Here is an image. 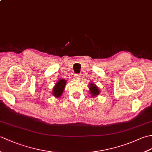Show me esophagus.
I'll return each instance as SVG.
<instances>
[{"mask_svg": "<svg viewBox=\"0 0 152 152\" xmlns=\"http://www.w3.org/2000/svg\"><path fill=\"white\" fill-rule=\"evenodd\" d=\"M80 76H81V74H75V78H76V79H80Z\"/></svg>", "mask_w": 152, "mask_h": 152, "instance_id": "esophagus-1", "label": "esophagus"}]
</instances>
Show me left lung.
Here are the masks:
<instances>
[{
	"label": "left lung",
	"instance_id": "8db88e82",
	"mask_svg": "<svg viewBox=\"0 0 152 152\" xmlns=\"http://www.w3.org/2000/svg\"><path fill=\"white\" fill-rule=\"evenodd\" d=\"M89 89H90V93H91V94L92 96H95L96 95H98L100 91L99 90V88H97V86H96L95 83H91L89 84Z\"/></svg>",
	"mask_w": 152,
	"mask_h": 152
}]
</instances>
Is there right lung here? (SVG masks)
I'll return each mask as SVG.
<instances>
[{"instance_id": "add662e5", "label": "right lung", "mask_w": 152, "mask_h": 152, "mask_svg": "<svg viewBox=\"0 0 152 152\" xmlns=\"http://www.w3.org/2000/svg\"><path fill=\"white\" fill-rule=\"evenodd\" d=\"M66 83V81L64 79H61L59 80V81L57 82L55 85L54 88L52 90V93L53 95L56 96V97L58 98L61 96L62 95V93L64 91V89L65 88Z\"/></svg>"}]
</instances>
